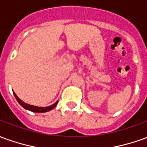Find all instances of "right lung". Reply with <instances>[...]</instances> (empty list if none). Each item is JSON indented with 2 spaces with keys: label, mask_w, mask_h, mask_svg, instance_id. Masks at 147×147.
I'll return each mask as SVG.
<instances>
[{
  "label": "right lung",
  "mask_w": 147,
  "mask_h": 147,
  "mask_svg": "<svg viewBox=\"0 0 147 147\" xmlns=\"http://www.w3.org/2000/svg\"><path fill=\"white\" fill-rule=\"evenodd\" d=\"M13 94L15 96V98L17 99V101L18 102V103L21 105L23 108H25V110H30V111H32V112H35V113H45V112H48L49 110H53L55 106L57 105V103H58V101H57L56 102L54 103V104H53L51 106H47V107H41V106H33V105H29V104H27V103L24 102L22 100L18 98L17 94H15L13 92Z\"/></svg>",
  "instance_id": "1"
}]
</instances>
